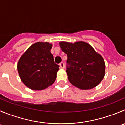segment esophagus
Masks as SVG:
<instances>
[{"label": "esophagus", "instance_id": "1", "mask_svg": "<svg viewBox=\"0 0 125 125\" xmlns=\"http://www.w3.org/2000/svg\"><path fill=\"white\" fill-rule=\"evenodd\" d=\"M59 65H60V67L61 68H63L64 66H65V65H64V63L63 62H61L60 64H59Z\"/></svg>", "mask_w": 125, "mask_h": 125}]
</instances>
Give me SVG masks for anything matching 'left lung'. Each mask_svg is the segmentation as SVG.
<instances>
[{
	"label": "left lung",
	"instance_id": "left-lung-1",
	"mask_svg": "<svg viewBox=\"0 0 125 125\" xmlns=\"http://www.w3.org/2000/svg\"><path fill=\"white\" fill-rule=\"evenodd\" d=\"M59 45L67 54L66 73L71 83L85 90L97 86L105 74V63L101 55L84 42H60Z\"/></svg>",
	"mask_w": 125,
	"mask_h": 125
}]
</instances>
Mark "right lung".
<instances>
[{
  "instance_id": "1",
  "label": "right lung",
  "mask_w": 125,
  "mask_h": 125,
  "mask_svg": "<svg viewBox=\"0 0 125 125\" xmlns=\"http://www.w3.org/2000/svg\"><path fill=\"white\" fill-rule=\"evenodd\" d=\"M52 46L48 42L36 43L19 60L17 71L20 78L32 90H42L55 82L59 66L54 63L50 52Z\"/></svg>"
}]
</instances>
